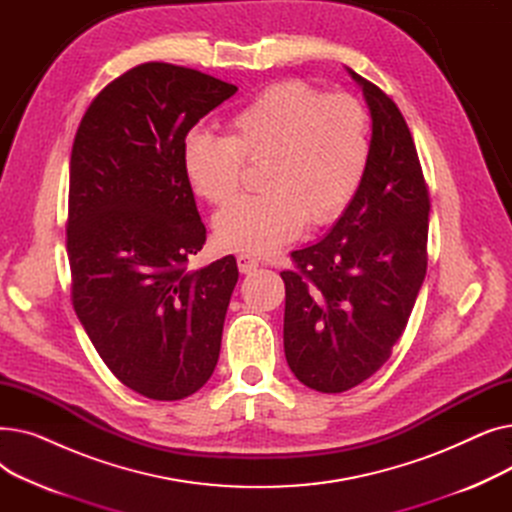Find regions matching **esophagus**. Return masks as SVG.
<instances>
[{
	"label": "esophagus",
	"mask_w": 512,
	"mask_h": 512,
	"mask_svg": "<svg viewBox=\"0 0 512 512\" xmlns=\"http://www.w3.org/2000/svg\"><path fill=\"white\" fill-rule=\"evenodd\" d=\"M236 263H238V272L240 274H251V272H255L257 267H259V261L249 257V255H238Z\"/></svg>",
	"instance_id": "34e87169"
}]
</instances>
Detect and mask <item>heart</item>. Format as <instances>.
<instances>
[{"mask_svg":"<svg viewBox=\"0 0 512 512\" xmlns=\"http://www.w3.org/2000/svg\"><path fill=\"white\" fill-rule=\"evenodd\" d=\"M242 161L263 164V195L236 199L215 215V242L224 251L270 255L307 222L340 218L357 195L369 161L365 107L288 80L238 110L226 137L193 128L182 141L186 182L207 203L222 205L238 191Z\"/></svg>","mask_w":512,"mask_h":512,"instance_id":"b5f03b06","label":"heart"}]
</instances>
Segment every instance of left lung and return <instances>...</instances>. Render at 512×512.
Returning <instances> with one entry per match:
<instances>
[{
    "mask_svg": "<svg viewBox=\"0 0 512 512\" xmlns=\"http://www.w3.org/2000/svg\"><path fill=\"white\" fill-rule=\"evenodd\" d=\"M371 116L357 195L315 245L292 251L284 353L305 386L336 394L371 378L407 328L427 267L429 197L396 103L355 70Z\"/></svg>",
    "mask_w": 512,
    "mask_h": 512,
    "instance_id": "8db88e82",
    "label": "left lung"
}]
</instances>
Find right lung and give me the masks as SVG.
Here are the masks:
<instances>
[{"label":"right lung","mask_w":512,"mask_h":512,"mask_svg":"<svg viewBox=\"0 0 512 512\" xmlns=\"http://www.w3.org/2000/svg\"><path fill=\"white\" fill-rule=\"evenodd\" d=\"M238 87L199 70L141 64L107 85L70 157L72 305L95 351L153 400L195 394L218 365L238 267L186 261L205 226L182 170V141Z\"/></svg>","instance_id":"right-lung-1"}]
</instances>
